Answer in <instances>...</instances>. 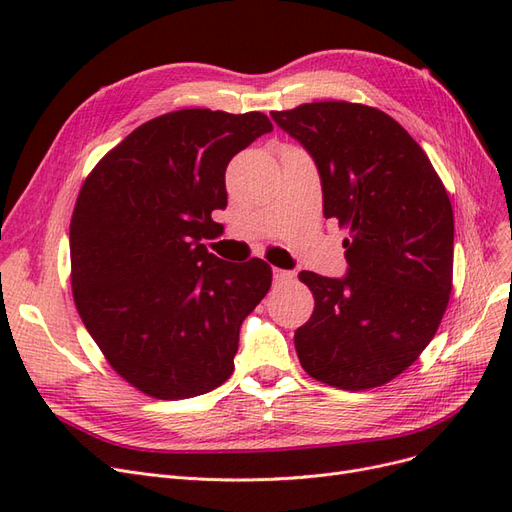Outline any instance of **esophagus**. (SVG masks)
Masks as SVG:
<instances>
[{"mask_svg": "<svg viewBox=\"0 0 512 512\" xmlns=\"http://www.w3.org/2000/svg\"><path fill=\"white\" fill-rule=\"evenodd\" d=\"M273 280L275 284H284L292 280V273L290 271H282V269H273Z\"/></svg>", "mask_w": 512, "mask_h": 512, "instance_id": "obj_1", "label": "esophagus"}]
</instances>
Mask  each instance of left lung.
Returning a JSON list of instances; mask_svg holds the SVG:
<instances>
[{"label":"left lung","instance_id":"8db88e82","mask_svg":"<svg viewBox=\"0 0 512 512\" xmlns=\"http://www.w3.org/2000/svg\"><path fill=\"white\" fill-rule=\"evenodd\" d=\"M271 117L314 158L324 218L348 228L344 280L299 273L314 294L294 331L301 367L337 389H376L421 356L446 312L451 200L421 145L374 106L327 100Z\"/></svg>","mask_w":512,"mask_h":512}]
</instances>
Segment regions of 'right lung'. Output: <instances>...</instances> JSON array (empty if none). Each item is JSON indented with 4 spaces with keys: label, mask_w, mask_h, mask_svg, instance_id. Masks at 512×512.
Here are the masks:
<instances>
[{
    "label": "right lung",
    "mask_w": 512,
    "mask_h": 512,
    "mask_svg": "<svg viewBox=\"0 0 512 512\" xmlns=\"http://www.w3.org/2000/svg\"><path fill=\"white\" fill-rule=\"evenodd\" d=\"M267 115L183 108L151 119L87 175L70 222L79 316L117 374L156 399L213 391L235 369L239 329L271 267L207 252L228 162L271 132Z\"/></svg>",
    "instance_id": "obj_1"
}]
</instances>
